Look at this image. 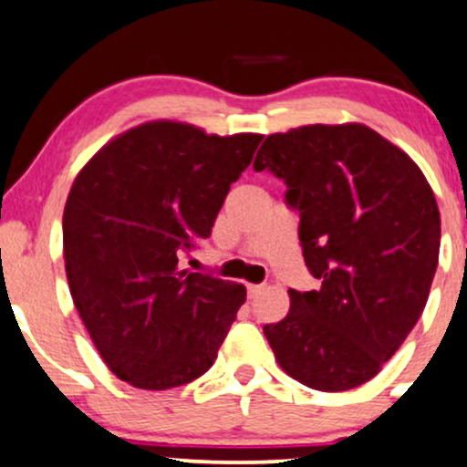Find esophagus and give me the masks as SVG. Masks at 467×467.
Listing matches in <instances>:
<instances>
[{"label":"esophagus","instance_id":"obj_1","mask_svg":"<svg viewBox=\"0 0 467 467\" xmlns=\"http://www.w3.org/2000/svg\"><path fill=\"white\" fill-rule=\"evenodd\" d=\"M265 290V285H257V284H250L248 285V296H250V299H254V296H257V295H261V292H264Z\"/></svg>","mask_w":467,"mask_h":467}]
</instances>
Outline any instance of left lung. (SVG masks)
Wrapping results in <instances>:
<instances>
[{
  "label": "left lung",
  "instance_id": "1",
  "mask_svg": "<svg viewBox=\"0 0 467 467\" xmlns=\"http://www.w3.org/2000/svg\"><path fill=\"white\" fill-rule=\"evenodd\" d=\"M254 171L284 179L299 242L319 290H288L290 310L264 326L276 363L312 390L370 381L428 301L441 217L421 168L363 124L275 132Z\"/></svg>",
  "mask_w": 467,
  "mask_h": 467
}]
</instances>
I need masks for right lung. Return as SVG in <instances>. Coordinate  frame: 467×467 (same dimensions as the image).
<instances>
[{
	"mask_svg": "<svg viewBox=\"0 0 467 467\" xmlns=\"http://www.w3.org/2000/svg\"><path fill=\"white\" fill-rule=\"evenodd\" d=\"M261 140L146 121L75 177L64 208L66 276L97 352L121 381L168 390L217 358L245 288L183 270L179 259L210 237Z\"/></svg>",
	"mask_w": 467,
	"mask_h": 467,
	"instance_id": "1",
	"label": "right lung"
}]
</instances>
